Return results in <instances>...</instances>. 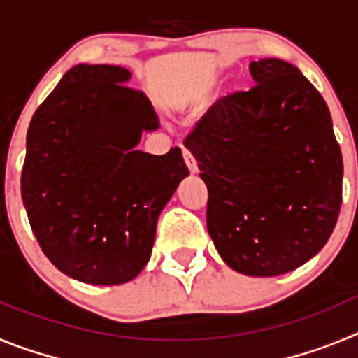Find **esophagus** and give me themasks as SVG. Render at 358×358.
<instances>
[{
	"instance_id": "34e87169",
	"label": "esophagus",
	"mask_w": 358,
	"mask_h": 358,
	"mask_svg": "<svg viewBox=\"0 0 358 358\" xmlns=\"http://www.w3.org/2000/svg\"><path fill=\"white\" fill-rule=\"evenodd\" d=\"M182 156H185V163H186V166L189 169V172L192 173L197 172V161H195L194 154H192L188 148H182Z\"/></svg>"
}]
</instances>
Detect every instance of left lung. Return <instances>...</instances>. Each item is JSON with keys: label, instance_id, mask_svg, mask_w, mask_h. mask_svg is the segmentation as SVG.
Instances as JSON below:
<instances>
[{"label": "left lung", "instance_id": "8db88e82", "mask_svg": "<svg viewBox=\"0 0 358 358\" xmlns=\"http://www.w3.org/2000/svg\"><path fill=\"white\" fill-rule=\"evenodd\" d=\"M256 84L208 109L185 140L208 186V233L248 276L306 264L330 238L343 202V154L327 102L280 59L249 64Z\"/></svg>", "mask_w": 358, "mask_h": 358}]
</instances>
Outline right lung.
<instances>
[{"label": "right lung", "mask_w": 358, "mask_h": 358, "mask_svg": "<svg viewBox=\"0 0 358 358\" xmlns=\"http://www.w3.org/2000/svg\"><path fill=\"white\" fill-rule=\"evenodd\" d=\"M129 78L122 66H73L27 134L21 197L31 231L61 273L91 285L143 271L161 210L189 173L179 147L136 150L159 122Z\"/></svg>", "instance_id": "obj_1"}]
</instances>
